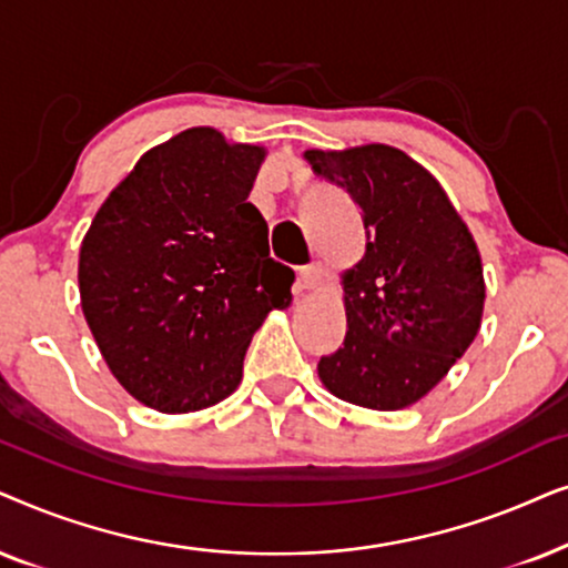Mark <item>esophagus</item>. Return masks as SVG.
<instances>
[{
    "instance_id": "1",
    "label": "esophagus",
    "mask_w": 568,
    "mask_h": 568,
    "mask_svg": "<svg viewBox=\"0 0 568 568\" xmlns=\"http://www.w3.org/2000/svg\"><path fill=\"white\" fill-rule=\"evenodd\" d=\"M324 280H327V267H324L322 262H312V264H306L304 270H301V285H304V288H308V291L320 288Z\"/></svg>"
}]
</instances>
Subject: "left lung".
Instances as JSON below:
<instances>
[{"label":"left lung","mask_w":568,"mask_h":568,"mask_svg":"<svg viewBox=\"0 0 568 568\" xmlns=\"http://www.w3.org/2000/svg\"><path fill=\"white\" fill-rule=\"evenodd\" d=\"M316 176L358 202L366 254L343 272L347 332L316 366L332 395L403 410L436 387L483 320L480 252L442 184L403 150H306Z\"/></svg>","instance_id":"8db88e82"}]
</instances>
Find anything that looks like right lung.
<instances>
[{
    "label": "right lung",
    "mask_w": 568,
    "mask_h": 568,
    "mask_svg": "<svg viewBox=\"0 0 568 568\" xmlns=\"http://www.w3.org/2000/svg\"><path fill=\"white\" fill-rule=\"evenodd\" d=\"M267 155L192 126L140 158L82 239L80 304L116 382L161 413L233 395L254 332L291 306V267L270 256L248 202Z\"/></svg>",
    "instance_id": "right-lung-1"
}]
</instances>
